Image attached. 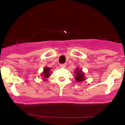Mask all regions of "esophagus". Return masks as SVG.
Segmentation results:
<instances>
[{"label":"esophagus","instance_id":"34e87169","mask_svg":"<svg viewBox=\"0 0 125 125\" xmlns=\"http://www.w3.org/2000/svg\"><path fill=\"white\" fill-rule=\"evenodd\" d=\"M60 67H61V68H65V67H66V65H65L64 64H60Z\"/></svg>","mask_w":125,"mask_h":125}]
</instances>
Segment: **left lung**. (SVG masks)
Returning <instances> with one entry per match:
<instances>
[{"instance_id": "1", "label": "left lung", "mask_w": 125, "mask_h": 125, "mask_svg": "<svg viewBox=\"0 0 125 125\" xmlns=\"http://www.w3.org/2000/svg\"><path fill=\"white\" fill-rule=\"evenodd\" d=\"M75 74V79L77 82H81L86 79L85 78L84 73L83 72L81 69H79V68H76L74 71Z\"/></svg>"}]
</instances>
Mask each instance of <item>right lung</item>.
<instances>
[{
	"label": "right lung",
	"mask_w": 125,
	"mask_h": 125,
	"mask_svg": "<svg viewBox=\"0 0 125 125\" xmlns=\"http://www.w3.org/2000/svg\"><path fill=\"white\" fill-rule=\"evenodd\" d=\"M51 73V68H47V67L45 66L44 68V70H43V72L42 73L41 75V76H42L43 78V80H47V78H48L50 76Z\"/></svg>",
	"instance_id": "add662e5"
}]
</instances>
